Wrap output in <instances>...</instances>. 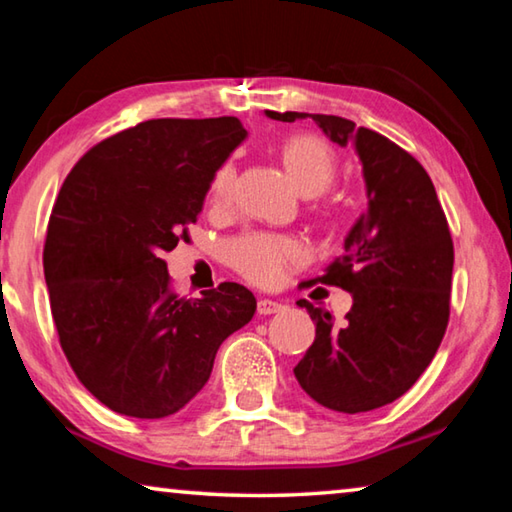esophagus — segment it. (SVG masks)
Masks as SVG:
<instances>
[{"instance_id":"1","label":"esophagus","mask_w":512,"mask_h":512,"mask_svg":"<svg viewBox=\"0 0 512 512\" xmlns=\"http://www.w3.org/2000/svg\"><path fill=\"white\" fill-rule=\"evenodd\" d=\"M282 309V302H277V300H268V298H262L257 302V311L262 316H271V314H277V311Z\"/></svg>"}]
</instances>
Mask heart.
Returning a JSON list of instances; mask_svg holds the SVG:
<instances>
[{
    "instance_id": "heart-1",
    "label": "heart",
    "mask_w": 512,
    "mask_h": 512,
    "mask_svg": "<svg viewBox=\"0 0 512 512\" xmlns=\"http://www.w3.org/2000/svg\"><path fill=\"white\" fill-rule=\"evenodd\" d=\"M280 158L291 183L305 196L323 194L336 176V155L323 137L293 135L282 144ZM235 169L223 164L216 171L210 187L212 203L223 205L232 194ZM302 257V246L296 239L273 235H246L228 246V262L237 271L257 284H275L282 277L284 266Z\"/></svg>"
}]
</instances>
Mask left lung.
<instances>
[{"instance_id": "8db88e82", "label": "left lung", "mask_w": 512, "mask_h": 512, "mask_svg": "<svg viewBox=\"0 0 512 512\" xmlns=\"http://www.w3.org/2000/svg\"><path fill=\"white\" fill-rule=\"evenodd\" d=\"M264 115L314 119L334 144H352L361 162L368 207L316 280L348 291L352 309L334 323L329 311L298 300L316 323V339L293 375L325 409H379L409 391L445 336L454 271L445 212L429 173L388 137L334 115Z\"/></svg>"}]
</instances>
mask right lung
<instances>
[{
	"instance_id": "add662e5",
	"label": "right lung",
	"mask_w": 512,
	"mask_h": 512,
	"mask_svg": "<svg viewBox=\"0 0 512 512\" xmlns=\"http://www.w3.org/2000/svg\"><path fill=\"white\" fill-rule=\"evenodd\" d=\"M246 137L237 117L149 119L99 142L60 187L42 255L51 316L76 377L115 413H178L255 314L237 282L178 298L162 259Z\"/></svg>"
}]
</instances>
